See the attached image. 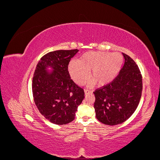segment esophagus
Wrapping results in <instances>:
<instances>
[{"label": "esophagus", "mask_w": 160, "mask_h": 160, "mask_svg": "<svg viewBox=\"0 0 160 160\" xmlns=\"http://www.w3.org/2000/svg\"><path fill=\"white\" fill-rule=\"evenodd\" d=\"M92 93H93V91H91L88 90V89H85V95H88V94H91Z\"/></svg>", "instance_id": "34e87169"}]
</instances>
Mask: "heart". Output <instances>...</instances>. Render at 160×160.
I'll use <instances>...</instances> for the list:
<instances>
[{"label":"heart","instance_id":"1","mask_svg":"<svg viewBox=\"0 0 160 160\" xmlns=\"http://www.w3.org/2000/svg\"><path fill=\"white\" fill-rule=\"evenodd\" d=\"M123 58L119 52L103 51L88 52L78 61H71L68 67L71 78L77 83H83L88 79L89 71L93 79L99 85L108 84L118 76L123 65Z\"/></svg>","mask_w":160,"mask_h":160}]
</instances>
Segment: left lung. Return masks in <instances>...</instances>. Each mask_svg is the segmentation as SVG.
<instances>
[{
    "label": "left lung",
    "mask_w": 160,
    "mask_h": 160,
    "mask_svg": "<svg viewBox=\"0 0 160 160\" xmlns=\"http://www.w3.org/2000/svg\"><path fill=\"white\" fill-rule=\"evenodd\" d=\"M125 59L119 74L109 84L94 92L96 118L105 125H115L128 119L136 110L142 93V77L135 62Z\"/></svg>",
    "instance_id": "obj_1"
}]
</instances>
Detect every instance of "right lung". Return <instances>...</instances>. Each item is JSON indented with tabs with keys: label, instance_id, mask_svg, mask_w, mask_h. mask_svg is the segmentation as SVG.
Returning a JSON list of instances; mask_svg holds the SVG:
<instances>
[{
	"label": "right lung",
	"instance_id": "1",
	"mask_svg": "<svg viewBox=\"0 0 160 160\" xmlns=\"http://www.w3.org/2000/svg\"><path fill=\"white\" fill-rule=\"evenodd\" d=\"M78 51L59 50L47 53L38 62L34 72V101L40 113L52 123L65 125L73 121L77 108L85 98L83 89L71 79L68 71L69 62Z\"/></svg>",
	"mask_w": 160,
	"mask_h": 160
}]
</instances>
